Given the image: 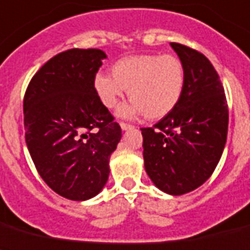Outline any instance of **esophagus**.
<instances>
[{"label":"esophagus","instance_id":"1","mask_svg":"<svg viewBox=\"0 0 250 250\" xmlns=\"http://www.w3.org/2000/svg\"><path fill=\"white\" fill-rule=\"evenodd\" d=\"M120 126H121V129H123V130H127V129H130L131 125L127 123H120Z\"/></svg>","mask_w":250,"mask_h":250}]
</instances>
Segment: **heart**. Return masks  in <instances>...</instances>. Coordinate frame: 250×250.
Here are the masks:
<instances>
[{
  "label": "heart",
  "instance_id": "b5f03b06",
  "mask_svg": "<svg viewBox=\"0 0 250 250\" xmlns=\"http://www.w3.org/2000/svg\"><path fill=\"white\" fill-rule=\"evenodd\" d=\"M112 76L98 73L94 89L105 108L112 109L125 89L130 103L119 113L125 117L143 115L149 120L167 116L178 105L186 85L185 65L171 54H138L121 58L111 67Z\"/></svg>",
  "mask_w": 250,
  "mask_h": 250
}]
</instances>
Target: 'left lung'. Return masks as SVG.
I'll use <instances>...</instances> for the list:
<instances>
[{"label": "left lung", "mask_w": 250, "mask_h": 250, "mask_svg": "<svg viewBox=\"0 0 250 250\" xmlns=\"http://www.w3.org/2000/svg\"><path fill=\"white\" fill-rule=\"evenodd\" d=\"M170 45L185 65V90L169 115L141 130L151 181L169 195H183L213 174L226 145L229 107L218 73L204 54Z\"/></svg>", "instance_id": "obj_1"}]
</instances>
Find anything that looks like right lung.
<instances>
[{"mask_svg":"<svg viewBox=\"0 0 250 250\" xmlns=\"http://www.w3.org/2000/svg\"><path fill=\"white\" fill-rule=\"evenodd\" d=\"M105 54L71 49L36 72L24 94L25 143L41 178L75 201L101 192L121 127L102 104L94 79Z\"/></svg>","mask_w":250,"mask_h":250,"instance_id":"obj_1","label":"right lung"}]
</instances>
